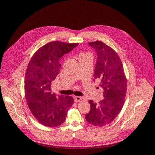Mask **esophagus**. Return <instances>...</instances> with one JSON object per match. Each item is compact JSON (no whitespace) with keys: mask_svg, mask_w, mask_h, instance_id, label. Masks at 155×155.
Segmentation results:
<instances>
[{"mask_svg":"<svg viewBox=\"0 0 155 155\" xmlns=\"http://www.w3.org/2000/svg\"><path fill=\"white\" fill-rule=\"evenodd\" d=\"M74 99L75 102H78V101H81L82 99V97L80 96H74Z\"/></svg>","mask_w":155,"mask_h":155,"instance_id":"1","label":"esophagus"}]
</instances>
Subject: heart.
<instances>
[{"label":"heart","mask_w":155,"mask_h":155,"mask_svg":"<svg viewBox=\"0 0 155 155\" xmlns=\"http://www.w3.org/2000/svg\"><path fill=\"white\" fill-rule=\"evenodd\" d=\"M89 53H81L80 54V56H83V55H85V54H88Z\"/></svg>","instance_id":"b5f03b06"}]
</instances>
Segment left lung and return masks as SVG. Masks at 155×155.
<instances>
[{
  "instance_id": "left-lung-1",
  "label": "left lung",
  "mask_w": 155,
  "mask_h": 155,
  "mask_svg": "<svg viewBox=\"0 0 155 155\" xmlns=\"http://www.w3.org/2000/svg\"><path fill=\"white\" fill-rule=\"evenodd\" d=\"M96 51L94 81L103 89V100L99 103L89 100L91 109L85 115L87 122L96 127L111 123L118 116L125 101L127 80L117 53L101 41L89 42Z\"/></svg>"
}]
</instances>
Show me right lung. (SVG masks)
Masks as SVG:
<instances>
[{"instance_id":"right-lung-1","label":"right lung","mask_w":155,"mask_h":155,"mask_svg":"<svg viewBox=\"0 0 155 155\" xmlns=\"http://www.w3.org/2000/svg\"><path fill=\"white\" fill-rule=\"evenodd\" d=\"M78 45L49 42L34 53L28 64L25 75V99L32 114L45 126L55 127L63 124L74 103L72 96L53 93L51 82L60 72V59Z\"/></svg>"}]
</instances>
